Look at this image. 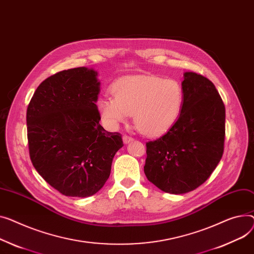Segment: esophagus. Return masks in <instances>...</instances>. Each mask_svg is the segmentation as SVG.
I'll return each instance as SVG.
<instances>
[{"instance_id":"esophagus-1","label":"esophagus","mask_w":254,"mask_h":254,"mask_svg":"<svg viewBox=\"0 0 254 254\" xmlns=\"http://www.w3.org/2000/svg\"><path fill=\"white\" fill-rule=\"evenodd\" d=\"M132 140H133V139H132L131 137H128V136H124V137H123V141H124L125 144H128V143H130Z\"/></svg>"}]
</instances>
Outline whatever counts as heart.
<instances>
[{
  "label": "heart",
  "instance_id": "b5f03b06",
  "mask_svg": "<svg viewBox=\"0 0 254 254\" xmlns=\"http://www.w3.org/2000/svg\"><path fill=\"white\" fill-rule=\"evenodd\" d=\"M113 97H100L97 108L101 121L110 129L126 124L130 114L143 133L157 136L171 128L182 112L184 91L174 78L138 74L117 78L111 86Z\"/></svg>",
  "mask_w": 254,
  "mask_h": 254
}]
</instances>
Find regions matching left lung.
Wrapping results in <instances>:
<instances>
[{"mask_svg": "<svg viewBox=\"0 0 254 254\" xmlns=\"http://www.w3.org/2000/svg\"><path fill=\"white\" fill-rule=\"evenodd\" d=\"M184 104L175 125L162 137L146 143L144 173L161 191L185 194L203 184L224 153L226 109L214 84L185 72Z\"/></svg>", "mask_w": 254, "mask_h": 254, "instance_id": "1", "label": "left lung"}]
</instances>
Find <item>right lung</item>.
I'll list each match as a JSON object with an SVG mask.
<instances>
[{
    "label": "right lung",
    "mask_w": 254,
    "mask_h": 254,
    "mask_svg": "<svg viewBox=\"0 0 254 254\" xmlns=\"http://www.w3.org/2000/svg\"><path fill=\"white\" fill-rule=\"evenodd\" d=\"M98 72L87 67L63 70L46 78L26 112L31 162L61 194L89 197L103 187L111 172L122 134L106 131L96 102Z\"/></svg>",
    "instance_id": "1"
}]
</instances>
